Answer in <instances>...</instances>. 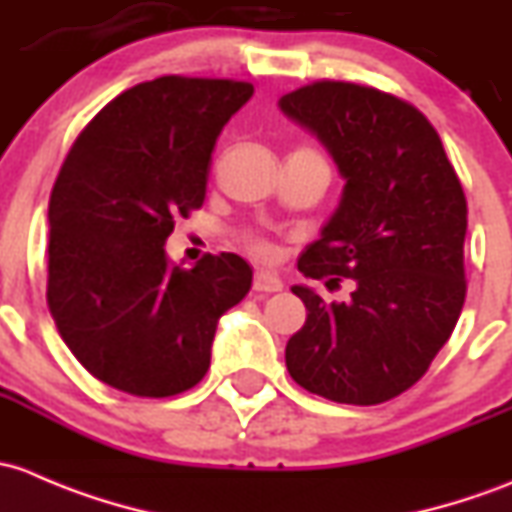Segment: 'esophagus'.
<instances>
[{
	"instance_id": "esophagus-1",
	"label": "esophagus",
	"mask_w": 512,
	"mask_h": 512,
	"mask_svg": "<svg viewBox=\"0 0 512 512\" xmlns=\"http://www.w3.org/2000/svg\"><path fill=\"white\" fill-rule=\"evenodd\" d=\"M254 291L258 293H278L283 291V281L271 271H256Z\"/></svg>"
}]
</instances>
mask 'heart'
Masks as SVG:
<instances>
[{
	"instance_id": "heart-1",
	"label": "heart",
	"mask_w": 512,
	"mask_h": 512,
	"mask_svg": "<svg viewBox=\"0 0 512 512\" xmlns=\"http://www.w3.org/2000/svg\"><path fill=\"white\" fill-rule=\"evenodd\" d=\"M254 249H256V251H261V254H266V251H268V246L263 244V241H254Z\"/></svg>"
}]
</instances>
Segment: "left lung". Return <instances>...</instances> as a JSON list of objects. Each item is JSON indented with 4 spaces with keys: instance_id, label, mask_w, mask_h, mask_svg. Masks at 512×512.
I'll return each instance as SVG.
<instances>
[{
    "instance_id": "left-lung-1",
    "label": "left lung",
    "mask_w": 512,
    "mask_h": 512,
    "mask_svg": "<svg viewBox=\"0 0 512 512\" xmlns=\"http://www.w3.org/2000/svg\"><path fill=\"white\" fill-rule=\"evenodd\" d=\"M278 108L320 140L345 179L298 271L328 288L355 283L347 303L291 288L308 318L288 340L286 367L325 399L382 404L424 377L461 315L463 187L434 125L389 93L318 81Z\"/></svg>"
}]
</instances>
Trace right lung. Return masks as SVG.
<instances>
[{"instance_id": "1", "label": "right lung", "mask_w": 512, "mask_h": 512, "mask_svg": "<svg viewBox=\"0 0 512 512\" xmlns=\"http://www.w3.org/2000/svg\"><path fill=\"white\" fill-rule=\"evenodd\" d=\"M254 86L162 76L110 100L73 142L49 202L56 328L93 377L135 397H172L209 370L219 318L251 291L249 263L167 258L175 219L207 194L219 133Z\"/></svg>"}]
</instances>
